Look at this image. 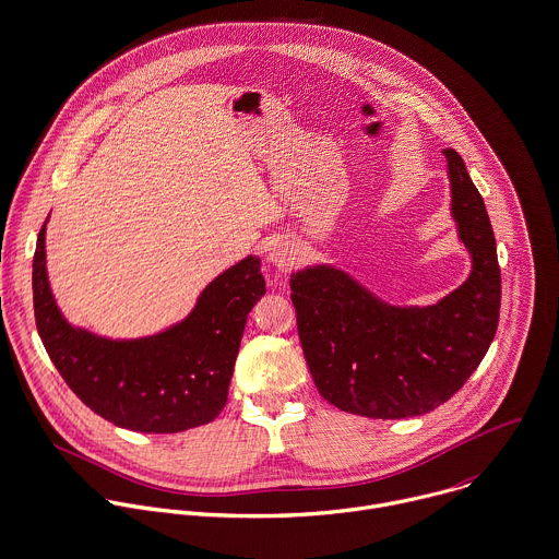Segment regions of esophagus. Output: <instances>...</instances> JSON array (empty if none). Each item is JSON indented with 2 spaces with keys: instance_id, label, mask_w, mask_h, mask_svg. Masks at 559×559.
<instances>
[{
  "instance_id": "esophagus-1",
  "label": "esophagus",
  "mask_w": 559,
  "mask_h": 559,
  "mask_svg": "<svg viewBox=\"0 0 559 559\" xmlns=\"http://www.w3.org/2000/svg\"><path fill=\"white\" fill-rule=\"evenodd\" d=\"M296 246L289 241V239H276L272 246H270V252H267V259L270 263L278 270V272H289L296 263Z\"/></svg>"
}]
</instances>
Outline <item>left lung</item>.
Segmentation results:
<instances>
[{"mask_svg": "<svg viewBox=\"0 0 559 559\" xmlns=\"http://www.w3.org/2000/svg\"><path fill=\"white\" fill-rule=\"evenodd\" d=\"M451 211L473 257L464 285L429 307H394L346 272L292 274L302 353L318 392L342 412L412 418L444 405L486 357L501 309V267L481 193L462 156L444 150Z\"/></svg>", "mask_w": 559, "mask_h": 559, "instance_id": "obj_1", "label": "left lung"}]
</instances>
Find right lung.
Listing matches in <instances>:
<instances>
[{"instance_id":"1","label":"right lung","mask_w":559,"mask_h":559,"mask_svg":"<svg viewBox=\"0 0 559 559\" xmlns=\"http://www.w3.org/2000/svg\"><path fill=\"white\" fill-rule=\"evenodd\" d=\"M45 224L32 261L34 320L71 392L130 431L178 433L213 423L228 399L248 313L265 294L259 257L250 254L211 281L193 311L167 331L106 340L73 329L56 307L45 267Z\"/></svg>"}]
</instances>
